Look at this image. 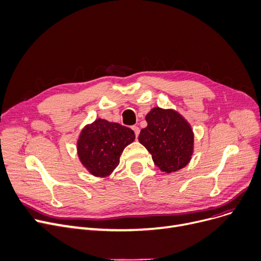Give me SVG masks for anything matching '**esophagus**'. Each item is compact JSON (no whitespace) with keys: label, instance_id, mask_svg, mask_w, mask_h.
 <instances>
[{"label":"esophagus","instance_id":"obj_1","mask_svg":"<svg viewBox=\"0 0 261 261\" xmlns=\"http://www.w3.org/2000/svg\"><path fill=\"white\" fill-rule=\"evenodd\" d=\"M132 129L135 132L136 137H138V135H139V133H140V128H139L138 126H133V127H132Z\"/></svg>","mask_w":261,"mask_h":261}]
</instances>
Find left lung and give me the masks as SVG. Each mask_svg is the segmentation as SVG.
I'll return each mask as SVG.
<instances>
[{"label":"left lung","instance_id":"8db88e82","mask_svg":"<svg viewBox=\"0 0 261 261\" xmlns=\"http://www.w3.org/2000/svg\"><path fill=\"white\" fill-rule=\"evenodd\" d=\"M139 142L151 153L160 171L172 173L187 166L194 150V133L190 123L174 109L152 108L145 116Z\"/></svg>","mask_w":261,"mask_h":261}]
</instances>
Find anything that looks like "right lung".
<instances>
[{
  "instance_id": "obj_1",
  "label": "right lung",
  "mask_w": 261,
  "mask_h": 261,
  "mask_svg": "<svg viewBox=\"0 0 261 261\" xmlns=\"http://www.w3.org/2000/svg\"><path fill=\"white\" fill-rule=\"evenodd\" d=\"M135 138L130 128L98 118L80 133L76 143L79 159L91 175L109 176L119 166L124 148Z\"/></svg>"
}]
</instances>
